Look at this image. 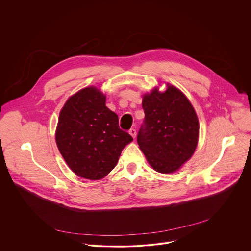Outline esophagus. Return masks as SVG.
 I'll return each mask as SVG.
<instances>
[{"label": "esophagus", "mask_w": 251, "mask_h": 251, "mask_svg": "<svg viewBox=\"0 0 251 251\" xmlns=\"http://www.w3.org/2000/svg\"><path fill=\"white\" fill-rule=\"evenodd\" d=\"M128 132H129V134H130L133 138H135V137H136V130H135L134 128H130Z\"/></svg>", "instance_id": "obj_1"}]
</instances>
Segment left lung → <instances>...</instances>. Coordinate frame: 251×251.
I'll return each instance as SVG.
<instances>
[{"instance_id": "8db88e82", "label": "left lung", "mask_w": 251, "mask_h": 251, "mask_svg": "<svg viewBox=\"0 0 251 251\" xmlns=\"http://www.w3.org/2000/svg\"><path fill=\"white\" fill-rule=\"evenodd\" d=\"M143 124L137 142L151 166L172 173L187 161L198 143L199 122L185 96L173 86L163 93L154 89L145 95Z\"/></svg>"}]
</instances>
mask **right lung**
<instances>
[{"label":"right lung","instance_id":"right-lung-1","mask_svg":"<svg viewBox=\"0 0 251 251\" xmlns=\"http://www.w3.org/2000/svg\"><path fill=\"white\" fill-rule=\"evenodd\" d=\"M105 100L100 90L89 87L71 97L60 112L57 146L72 171L85 179L104 178L133 140L120 128L118 115Z\"/></svg>","mask_w":251,"mask_h":251}]
</instances>
